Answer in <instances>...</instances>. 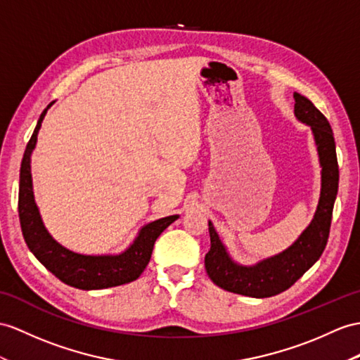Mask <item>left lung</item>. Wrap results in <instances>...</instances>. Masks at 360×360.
Wrapping results in <instances>:
<instances>
[{"instance_id": "1", "label": "left lung", "mask_w": 360, "mask_h": 360, "mask_svg": "<svg viewBox=\"0 0 360 360\" xmlns=\"http://www.w3.org/2000/svg\"><path fill=\"white\" fill-rule=\"evenodd\" d=\"M293 98L295 116L311 128L322 168L321 195L316 212L292 246L252 266H243L232 259L212 221H209L210 250L205 257V267L212 283L227 292L250 297L279 295L292 287L319 259L327 246L333 206L339 186L335 137L328 120L311 101L300 93H293Z\"/></svg>"}]
</instances>
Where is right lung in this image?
Returning a JSON list of instances; mask_svg holds the SVG:
<instances>
[{
    "label": "right lung",
    "mask_w": 360,
    "mask_h": 360,
    "mask_svg": "<svg viewBox=\"0 0 360 360\" xmlns=\"http://www.w3.org/2000/svg\"><path fill=\"white\" fill-rule=\"evenodd\" d=\"M49 107L41 112L37 128L24 151L20 171L18 212L24 240L41 264L58 279L81 290H101L134 281L151 259L154 243L179 215H169L142 226L134 241L116 255H82L64 248L49 233L34 201L32 183V153L37 146L41 124Z\"/></svg>",
    "instance_id": "add662e5"
}]
</instances>
